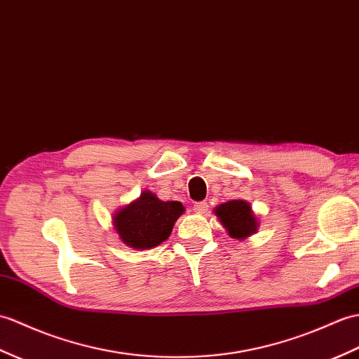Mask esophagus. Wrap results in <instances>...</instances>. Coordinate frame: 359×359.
<instances>
[{
	"label": "esophagus",
	"mask_w": 359,
	"mask_h": 359,
	"mask_svg": "<svg viewBox=\"0 0 359 359\" xmlns=\"http://www.w3.org/2000/svg\"><path fill=\"white\" fill-rule=\"evenodd\" d=\"M208 210V203L206 202H198V203H194L193 206V211L196 214H205Z\"/></svg>",
	"instance_id": "34e87169"
}]
</instances>
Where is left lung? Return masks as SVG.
<instances>
[{
    "mask_svg": "<svg viewBox=\"0 0 359 359\" xmlns=\"http://www.w3.org/2000/svg\"><path fill=\"white\" fill-rule=\"evenodd\" d=\"M214 214L217 215L222 226L226 229L231 238L245 240L257 232L258 219L252 211L251 203L246 200H228V202L215 206Z\"/></svg>",
    "mask_w": 359,
    "mask_h": 359,
    "instance_id": "1",
    "label": "left lung"
}]
</instances>
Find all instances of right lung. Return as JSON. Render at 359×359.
I'll return each mask as SVG.
<instances>
[{
    "label": "right lung",
    "mask_w": 359,
    "mask_h": 359,
    "mask_svg": "<svg viewBox=\"0 0 359 359\" xmlns=\"http://www.w3.org/2000/svg\"><path fill=\"white\" fill-rule=\"evenodd\" d=\"M183 212L185 206L180 202H163L151 191H142L136 200L114 211L111 220L123 245L144 251L168 238L174 223Z\"/></svg>",
    "instance_id": "1"
}]
</instances>
